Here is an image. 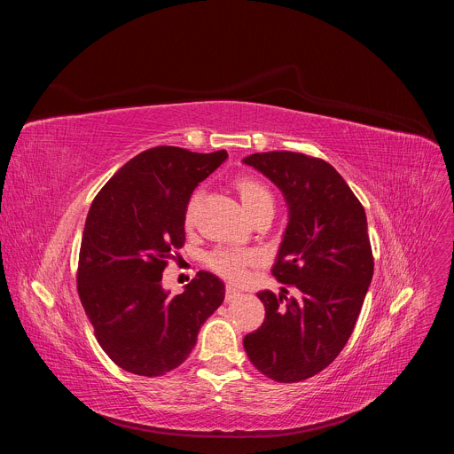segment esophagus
Segmentation results:
<instances>
[{"instance_id": "1", "label": "esophagus", "mask_w": 454, "mask_h": 454, "mask_svg": "<svg viewBox=\"0 0 454 454\" xmlns=\"http://www.w3.org/2000/svg\"><path fill=\"white\" fill-rule=\"evenodd\" d=\"M239 294H240V293H239V291H237L233 286H228V287H226V301H231V300H235Z\"/></svg>"}]
</instances>
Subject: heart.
I'll list each match as a JSON object with an SVG mask.
<instances>
[{
    "instance_id": "1",
    "label": "heart",
    "mask_w": 454,
    "mask_h": 454,
    "mask_svg": "<svg viewBox=\"0 0 454 454\" xmlns=\"http://www.w3.org/2000/svg\"><path fill=\"white\" fill-rule=\"evenodd\" d=\"M233 186L239 192V198L251 219L262 212L273 214L275 198L266 183H262L261 179H256L253 176H239L233 181ZM201 198H203L201 190L192 193V198L186 207V214H184L186 226L193 224ZM253 261H254V256L249 253H239V251H231V249H217L208 256V266L223 278H226L230 282H239L244 278L246 268Z\"/></svg>"
}]
</instances>
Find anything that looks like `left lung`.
<instances>
[{
  "mask_svg": "<svg viewBox=\"0 0 454 454\" xmlns=\"http://www.w3.org/2000/svg\"><path fill=\"white\" fill-rule=\"evenodd\" d=\"M262 172L289 210L273 275L296 289L261 291V327L244 338L256 370L298 382L327 368L347 345L373 275L366 214L347 181L323 160L300 153H258L242 160Z\"/></svg>",
  "mask_w": 454,
  "mask_h": 454,
  "instance_id": "1",
  "label": "left lung"
}]
</instances>
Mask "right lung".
<instances>
[{"mask_svg":"<svg viewBox=\"0 0 454 454\" xmlns=\"http://www.w3.org/2000/svg\"><path fill=\"white\" fill-rule=\"evenodd\" d=\"M226 158V151L153 147L129 160L91 203L77 289L98 345L125 372L158 377L177 368L224 300V284L208 271L176 296L161 273L184 244L192 192Z\"/></svg>","mask_w":454,"mask_h":454,"instance_id":"add662e5","label":"right lung"}]
</instances>
